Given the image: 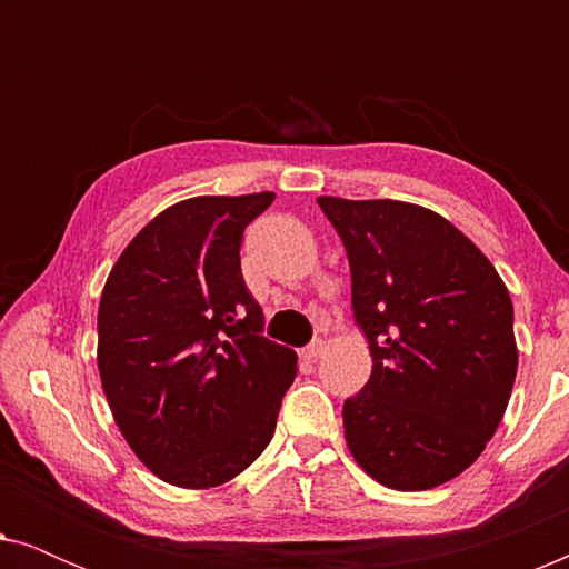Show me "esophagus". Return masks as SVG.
I'll return each instance as SVG.
<instances>
[{
  "mask_svg": "<svg viewBox=\"0 0 569 569\" xmlns=\"http://www.w3.org/2000/svg\"><path fill=\"white\" fill-rule=\"evenodd\" d=\"M326 352V341H313V345H308L306 349H302V360H308V362H313V360H318V357H321Z\"/></svg>",
  "mask_w": 569,
  "mask_h": 569,
  "instance_id": "obj_1",
  "label": "esophagus"
}]
</instances>
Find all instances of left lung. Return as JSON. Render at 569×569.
I'll use <instances>...</instances> for the list:
<instances>
[{"label": "left lung", "mask_w": 569, "mask_h": 569, "mask_svg": "<svg viewBox=\"0 0 569 569\" xmlns=\"http://www.w3.org/2000/svg\"><path fill=\"white\" fill-rule=\"evenodd\" d=\"M352 271L372 372L345 401L347 448L399 492L446 485L481 456L518 370L512 300L492 261L432 209L318 197Z\"/></svg>", "instance_id": "8db88e82"}]
</instances>
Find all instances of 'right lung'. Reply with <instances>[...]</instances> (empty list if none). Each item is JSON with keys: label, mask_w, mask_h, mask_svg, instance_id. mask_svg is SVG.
<instances>
[{"label": "right lung", "mask_w": 569, "mask_h": 569, "mask_svg": "<svg viewBox=\"0 0 569 569\" xmlns=\"http://www.w3.org/2000/svg\"><path fill=\"white\" fill-rule=\"evenodd\" d=\"M274 193L193 197L162 209L123 248L98 306V370L134 456L168 485L236 479L269 446L298 372L261 337L240 274L246 224Z\"/></svg>", "instance_id": "add662e5"}]
</instances>
